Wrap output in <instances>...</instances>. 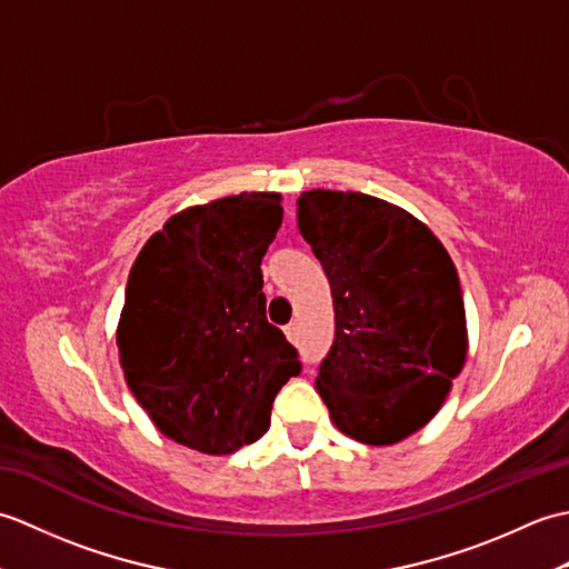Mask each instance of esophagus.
I'll return each instance as SVG.
<instances>
[{
  "label": "esophagus",
  "mask_w": 569,
  "mask_h": 569,
  "mask_svg": "<svg viewBox=\"0 0 569 569\" xmlns=\"http://www.w3.org/2000/svg\"><path fill=\"white\" fill-rule=\"evenodd\" d=\"M286 337L291 342H296L298 340V328H296V322H291V325H286Z\"/></svg>",
  "instance_id": "34e87169"
}]
</instances>
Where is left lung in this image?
Segmentation results:
<instances>
[{
    "label": "left lung",
    "mask_w": 569,
    "mask_h": 569,
    "mask_svg": "<svg viewBox=\"0 0 569 569\" xmlns=\"http://www.w3.org/2000/svg\"><path fill=\"white\" fill-rule=\"evenodd\" d=\"M298 229L335 306V342L316 389L349 438L401 442L438 413L467 359L450 253L413 214L365 192H303Z\"/></svg>",
    "instance_id": "1"
}]
</instances>
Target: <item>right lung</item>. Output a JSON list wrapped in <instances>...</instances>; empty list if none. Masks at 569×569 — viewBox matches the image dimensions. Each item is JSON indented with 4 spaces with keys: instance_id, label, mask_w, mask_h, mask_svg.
<instances>
[{
    "instance_id": "add662e5",
    "label": "right lung",
    "mask_w": 569,
    "mask_h": 569,
    "mask_svg": "<svg viewBox=\"0 0 569 569\" xmlns=\"http://www.w3.org/2000/svg\"><path fill=\"white\" fill-rule=\"evenodd\" d=\"M283 222L278 192L173 214L131 266L117 328L127 386L166 438L229 455L269 430L296 347L266 320L261 259Z\"/></svg>"
}]
</instances>
